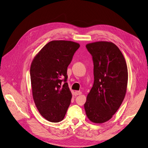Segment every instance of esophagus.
I'll return each mask as SVG.
<instances>
[{
    "mask_svg": "<svg viewBox=\"0 0 148 148\" xmlns=\"http://www.w3.org/2000/svg\"><path fill=\"white\" fill-rule=\"evenodd\" d=\"M75 94L76 95H80L82 94V92H80V91H75Z\"/></svg>",
    "mask_w": 148,
    "mask_h": 148,
    "instance_id": "esophagus-1",
    "label": "esophagus"
}]
</instances>
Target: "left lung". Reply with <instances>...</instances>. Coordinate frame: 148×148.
Segmentation results:
<instances>
[{
	"label": "left lung",
	"instance_id": "8db88e82",
	"mask_svg": "<svg viewBox=\"0 0 148 148\" xmlns=\"http://www.w3.org/2000/svg\"><path fill=\"white\" fill-rule=\"evenodd\" d=\"M86 48L92 56L94 82L84 107L92 122L110 120L125 95L128 80L127 64L118 47L112 42L89 43Z\"/></svg>",
	"mask_w": 148,
	"mask_h": 148
}]
</instances>
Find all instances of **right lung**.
Here are the masks:
<instances>
[{"label":"right lung","instance_id":"add662e5","mask_svg":"<svg viewBox=\"0 0 148 148\" xmlns=\"http://www.w3.org/2000/svg\"><path fill=\"white\" fill-rule=\"evenodd\" d=\"M79 47L78 43L70 41H50L32 62V97L39 113L49 122L62 121L71 103L67 68Z\"/></svg>","mask_w":148,"mask_h":148}]
</instances>
